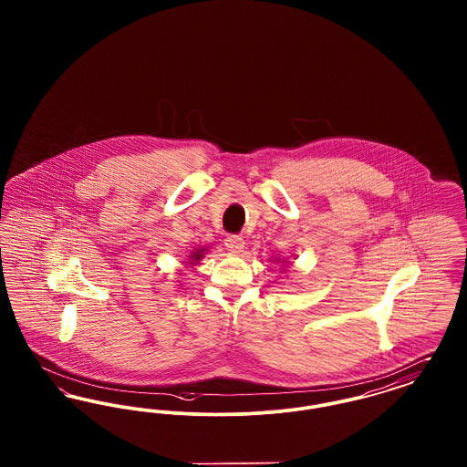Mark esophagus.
Wrapping results in <instances>:
<instances>
[{
    "instance_id": "obj_1",
    "label": "esophagus",
    "mask_w": 467,
    "mask_h": 467,
    "mask_svg": "<svg viewBox=\"0 0 467 467\" xmlns=\"http://www.w3.org/2000/svg\"><path fill=\"white\" fill-rule=\"evenodd\" d=\"M225 248L231 252V254H240L244 248V240L242 236L234 234V236H227L225 238Z\"/></svg>"
}]
</instances>
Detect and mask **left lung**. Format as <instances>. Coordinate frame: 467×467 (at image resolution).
<instances>
[{
	"instance_id": "8db88e82",
	"label": "left lung",
	"mask_w": 467,
	"mask_h": 467,
	"mask_svg": "<svg viewBox=\"0 0 467 467\" xmlns=\"http://www.w3.org/2000/svg\"><path fill=\"white\" fill-rule=\"evenodd\" d=\"M273 261H275V263H278V261H282V259H280V257H275ZM282 263H284V266H285V263H287V261H282Z\"/></svg>"
}]
</instances>
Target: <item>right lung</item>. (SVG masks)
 Returning a JSON list of instances; mask_svg holds the SVG:
<instances>
[{"mask_svg": "<svg viewBox=\"0 0 467 467\" xmlns=\"http://www.w3.org/2000/svg\"><path fill=\"white\" fill-rule=\"evenodd\" d=\"M208 252V248L206 246H200V248H194L189 255H187V263L191 265V266H196V265H200L201 259L204 257V254Z\"/></svg>", "mask_w": 467, "mask_h": 467, "instance_id": "add662e5", "label": "right lung"}]
</instances>
